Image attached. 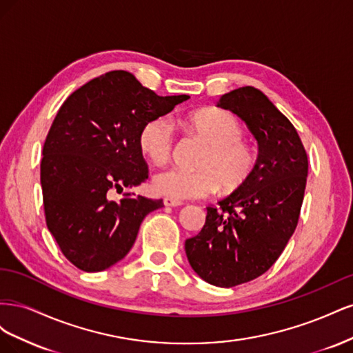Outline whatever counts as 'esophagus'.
<instances>
[{"instance_id":"obj_1","label":"esophagus","mask_w":353,"mask_h":353,"mask_svg":"<svg viewBox=\"0 0 353 353\" xmlns=\"http://www.w3.org/2000/svg\"><path fill=\"white\" fill-rule=\"evenodd\" d=\"M163 205H165V206H169V208H176V206H181V205H183V201H181V200H176V199L165 197V199H163Z\"/></svg>"}]
</instances>
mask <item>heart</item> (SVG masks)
Returning <instances> with one entry per match:
<instances>
[{"label":"heart","instance_id":"b5f03b06","mask_svg":"<svg viewBox=\"0 0 353 353\" xmlns=\"http://www.w3.org/2000/svg\"><path fill=\"white\" fill-rule=\"evenodd\" d=\"M185 123L208 148L197 162V170H159L153 176L157 193L176 200L201 199L219 187L230 193L248 183L256 168V154L243 140V128L236 116L225 110L201 109L190 114ZM174 141V126L166 116L147 121L138 135L141 152L154 163L166 162Z\"/></svg>","mask_w":353,"mask_h":353}]
</instances>
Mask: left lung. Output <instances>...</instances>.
Masks as SVG:
<instances>
[{"instance_id":"8db88e82","label":"left lung","mask_w":353,"mask_h":353,"mask_svg":"<svg viewBox=\"0 0 353 353\" xmlns=\"http://www.w3.org/2000/svg\"><path fill=\"white\" fill-rule=\"evenodd\" d=\"M218 108L237 114L259 144L248 183L208 206L197 236L185 240L200 279L234 287L258 279L280 258L297 227L307 176V154L292 122L253 87L223 94Z\"/></svg>"}]
</instances>
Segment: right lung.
Here are the masks:
<instances>
[{"label": "right lung", "mask_w": 353, "mask_h": 353, "mask_svg": "<svg viewBox=\"0 0 353 353\" xmlns=\"http://www.w3.org/2000/svg\"><path fill=\"white\" fill-rule=\"evenodd\" d=\"M188 99L160 97L113 70L61 104L42 148L41 185L47 227L77 268L99 272L123 259L145 215L163 206L162 199L112 196L148 178L138 144L144 123Z\"/></svg>", "instance_id": "right-lung-1"}]
</instances>
